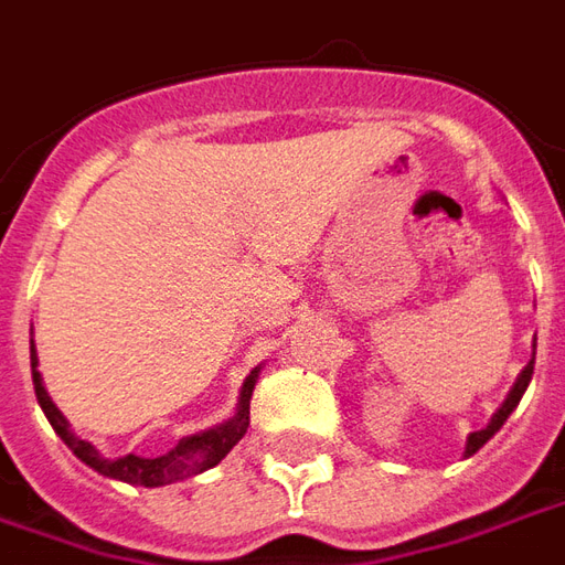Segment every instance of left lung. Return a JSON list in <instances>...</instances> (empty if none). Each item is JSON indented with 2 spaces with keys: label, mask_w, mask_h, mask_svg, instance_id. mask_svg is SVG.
<instances>
[{
  "label": "left lung",
  "mask_w": 565,
  "mask_h": 565,
  "mask_svg": "<svg viewBox=\"0 0 565 565\" xmlns=\"http://www.w3.org/2000/svg\"><path fill=\"white\" fill-rule=\"evenodd\" d=\"M533 366H535V354H533V360L526 363V369H523V372H521V379H518V384L511 387L509 399L502 403V408H499L497 415L490 417V424H487L484 429H481V433H472V436H469V441H466V457H472L475 450L481 448L487 438H493V433H499V426L509 420L511 412H514V408H518V403H521V396H523V391H526V384H530V379H533Z\"/></svg>",
  "instance_id": "left-lung-1"
}]
</instances>
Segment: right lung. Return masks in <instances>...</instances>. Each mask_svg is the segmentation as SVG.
Here are the masks:
<instances>
[{
  "label": "right lung",
  "instance_id": "right-lung-1",
  "mask_svg": "<svg viewBox=\"0 0 565 565\" xmlns=\"http://www.w3.org/2000/svg\"><path fill=\"white\" fill-rule=\"evenodd\" d=\"M30 363H32V384H35V399L42 405V412L47 415L54 433L63 441H66L72 454L78 457L81 462H87L90 469H96L99 475H108V478H117V481H127V484L139 487H162L174 484V481H184L190 475H199L217 466V462L233 450V445L238 438L245 436L247 426H250V396H254V384H257V372L254 369L245 379V387H242V399H238V412H235L233 420H226L217 429H209V433H196V436L181 438L169 454L162 457H136V454H127V457H117V460H105L99 450L93 448L90 441L78 438L72 429H68L66 417L60 415V408L51 403V396L44 391L42 372H39V356H35V344L30 342Z\"/></svg>",
  "mask_w": 565,
  "mask_h": 565
}]
</instances>
